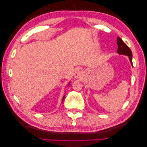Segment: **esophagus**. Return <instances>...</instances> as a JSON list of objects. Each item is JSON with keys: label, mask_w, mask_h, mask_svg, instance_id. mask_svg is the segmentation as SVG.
Here are the masks:
<instances>
[{"label": "esophagus", "mask_w": 147, "mask_h": 147, "mask_svg": "<svg viewBox=\"0 0 147 147\" xmlns=\"http://www.w3.org/2000/svg\"><path fill=\"white\" fill-rule=\"evenodd\" d=\"M83 73L82 71L78 69L75 71V73H74V78L76 79L80 78L83 76Z\"/></svg>", "instance_id": "34e87169"}]
</instances>
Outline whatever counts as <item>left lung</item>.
Instances as JSON below:
<instances>
[{"label": "left lung", "mask_w": 147, "mask_h": 147, "mask_svg": "<svg viewBox=\"0 0 147 147\" xmlns=\"http://www.w3.org/2000/svg\"><path fill=\"white\" fill-rule=\"evenodd\" d=\"M117 44L118 45L117 52L120 55H124L128 56V58L129 59L131 64V65H133V62H132L133 55H132V52H131V49L119 36L117 37Z\"/></svg>", "instance_id": "left-lung-1"}]
</instances>
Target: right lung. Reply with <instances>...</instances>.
<instances>
[{
    "label": "right lung",
    "instance_id": "right-lung-1",
    "mask_svg": "<svg viewBox=\"0 0 147 147\" xmlns=\"http://www.w3.org/2000/svg\"><path fill=\"white\" fill-rule=\"evenodd\" d=\"M69 84H70V82L68 83V85H69ZM64 97H65V95H64L63 96V98H62V102H63V100H64Z\"/></svg>",
    "mask_w": 147,
    "mask_h": 147
}]
</instances>
